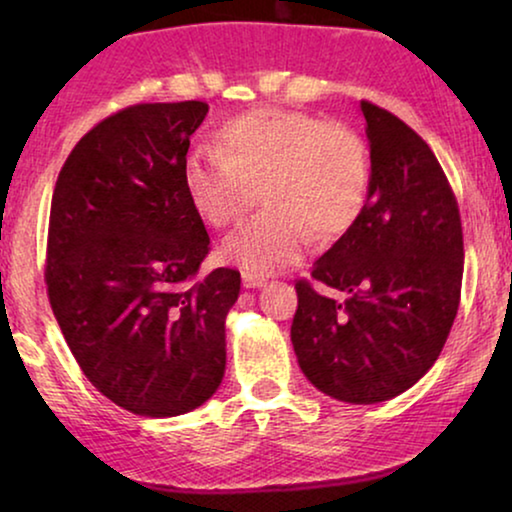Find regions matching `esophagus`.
Instances as JSON below:
<instances>
[{
    "mask_svg": "<svg viewBox=\"0 0 512 512\" xmlns=\"http://www.w3.org/2000/svg\"><path fill=\"white\" fill-rule=\"evenodd\" d=\"M242 284L247 286V289H261L265 284V277H256V275H249V272H242Z\"/></svg>",
    "mask_w": 512,
    "mask_h": 512,
    "instance_id": "1",
    "label": "esophagus"
}]
</instances>
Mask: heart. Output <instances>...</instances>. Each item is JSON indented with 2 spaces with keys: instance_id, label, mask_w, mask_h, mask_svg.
I'll list each match as a JSON object with an SVG mask.
<instances>
[{
  "instance_id": "obj_1",
  "label": "heart",
  "mask_w": 512,
  "mask_h": 512,
  "mask_svg": "<svg viewBox=\"0 0 512 512\" xmlns=\"http://www.w3.org/2000/svg\"><path fill=\"white\" fill-rule=\"evenodd\" d=\"M216 151H195L184 165V188L209 226L261 209L221 244L223 261L256 277L296 263L312 240L338 237L356 221L370 181L368 146L345 123H324L305 111L256 109L228 121Z\"/></svg>"
}]
</instances>
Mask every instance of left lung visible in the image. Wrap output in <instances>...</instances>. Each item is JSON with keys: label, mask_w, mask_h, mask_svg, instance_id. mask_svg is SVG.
I'll return each instance as SVG.
<instances>
[{"label": "left lung", "mask_w": 512, "mask_h": 512, "mask_svg": "<svg viewBox=\"0 0 512 512\" xmlns=\"http://www.w3.org/2000/svg\"><path fill=\"white\" fill-rule=\"evenodd\" d=\"M370 181L361 214L298 279L291 326L300 370L345 403L389 401L422 380L443 352L459 310L464 233L438 158L410 125L361 102Z\"/></svg>", "instance_id": "left-lung-1"}]
</instances>
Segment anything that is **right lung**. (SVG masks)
<instances>
[{
  "label": "right lung",
  "mask_w": 512,
  "mask_h": 512,
  "mask_svg": "<svg viewBox=\"0 0 512 512\" xmlns=\"http://www.w3.org/2000/svg\"><path fill=\"white\" fill-rule=\"evenodd\" d=\"M205 102L135 104L69 153L48 221L46 289L83 375L142 417L212 398L226 370V314L240 272L198 279L209 235L184 188Z\"/></svg>",
  "instance_id": "obj_1"
}]
</instances>
